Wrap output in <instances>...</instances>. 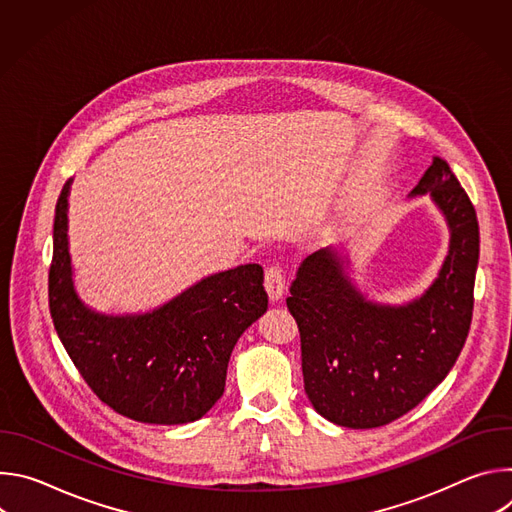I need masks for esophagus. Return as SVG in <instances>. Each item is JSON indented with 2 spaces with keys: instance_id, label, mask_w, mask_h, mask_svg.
Here are the masks:
<instances>
[{
  "instance_id": "34e87169",
  "label": "esophagus",
  "mask_w": 512,
  "mask_h": 512,
  "mask_svg": "<svg viewBox=\"0 0 512 512\" xmlns=\"http://www.w3.org/2000/svg\"><path fill=\"white\" fill-rule=\"evenodd\" d=\"M265 289H267V296L271 302L281 300L283 291H285V275L279 265H269L265 269Z\"/></svg>"
}]
</instances>
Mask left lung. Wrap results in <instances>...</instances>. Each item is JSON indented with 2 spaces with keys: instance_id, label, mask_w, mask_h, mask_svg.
<instances>
[{
  "instance_id": "left-lung-1",
  "label": "left lung",
  "mask_w": 512,
  "mask_h": 512,
  "mask_svg": "<svg viewBox=\"0 0 512 512\" xmlns=\"http://www.w3.org/2000/svg\"><path fill=\"white\" fill-rule=\"evenodd\" d=\"M423 194L446 218L450 247L419 298L369 300L336 247L308 255L289 287L306 395L336 425L371 429L399 419L446 379L466 342L480 255L476 210L437 156L409 192L411 198Z\"/></svg>"
}]
</instances>
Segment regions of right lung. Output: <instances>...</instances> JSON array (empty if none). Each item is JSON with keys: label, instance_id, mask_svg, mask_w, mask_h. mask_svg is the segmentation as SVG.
Listing matches in <instances>:
<instances>
[{"label": "right lung", "instance_id": "add662e5", "mask_svg": "<svg viewBox=\"0 0 512 512\" xmlns=\"http://www.w3.org/2000/svg\"><path fill=\"white\" fill-rule=\"evenodd\" d=\"M68 180L54 214L48 302L70 360L113 411L156 425L200 419L225 393L231 352L267 312L263 267L212 273L145 314H103L77 294L68 253Z\"/></svg>", "mask_w": 512, "mask_h": 512}]
</instances>
